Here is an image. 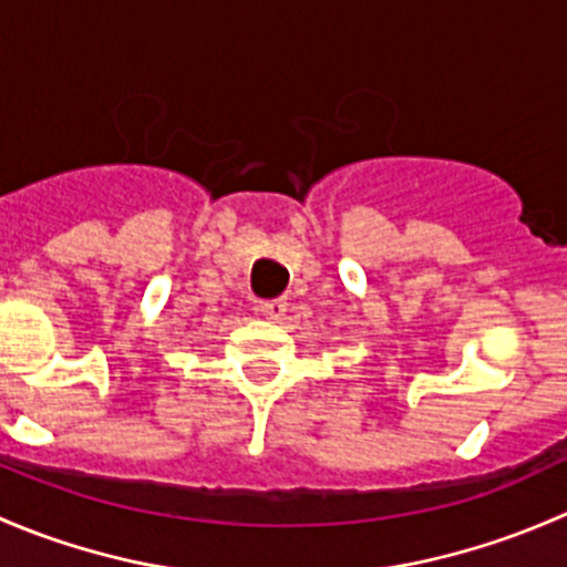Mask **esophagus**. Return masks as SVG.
Wrapping results in <instances>:
<instances>
[{"label": "esophagus", "mask_w": 567, "mask_h": 567, "mask_svg": "<svg viewBox=\"0 0 567 567\" xmlns=\"http://www.w3.org/2000/svg\"><path fill=\"white\" fill-rule=\"evenodd\" d=\"M257 310H260V316H266L268 320H279L285 316V312H288V301H285V299L260 301V307H257Z\"/></svg>", "instance_id": "1"}]
</instances>
